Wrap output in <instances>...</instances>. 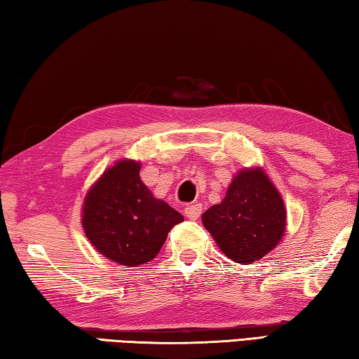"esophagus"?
Returning <instances> with one entry per match:
<instances>
[{"mask_svg":"<svg viewBox=\"0 0 359 359\" xmlns=\"http://www.w3.org/2000/svg\"><path fill=\"white\" fill-rule=\"evenodd\" d=\"M201 210H203V205L196 203V204H188L184 212L187 218H190V220H198L199 215H201Z\"/></svg>","mask_w":359,"mask_h":359,"instance_id":"34e87169","label":"esophagus"}]
</instances>
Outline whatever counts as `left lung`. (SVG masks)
<instances>
[{
	"instance_id": "obj_1",
	"label": "left lung",
	"mask_w": 359,
	"mask_h": 359,
	"mask_svg": "<svg viewBox=\"0 0 359 359\" xmlns=\"http://www.w3.org/2000/svg\"><path fill=\"white\" fill-rule=\"evenodd\" d=\"M203 223L229 259L250 264L278 244L287 214L267 175L245 169L234 177L223 201L204 212Z\"/></svg>"
}]
</instances>
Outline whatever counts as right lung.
Segmentation results:
<instances>
[{
	"mask_svg": "<svg viewBox=\"0 0 359 359\" xmlns=\"http://www.w3.org/2000/svg\"><path fill=\"white\" fill-rule=\"evenodd\" d=\"M139 163L118 161L101 175L85 198L82 226L92 245L123 266L154 259L184 217L154 198L139 177Z\"/></svg>",
	"mask_w": 359,
	"mask_h": 359,
	"instance_id": "obj_1",
	"label": "right lung"
}]
</instances>
